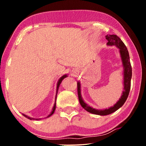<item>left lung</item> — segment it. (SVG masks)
Instances as JSON below:
<instances>
[{
  "label": "left lung",
  "instance_id": "obj_1",
  "mask_svg": "<svg viewBox=\"0 0 146 146\" xmlns=\"http://www.w3.org/2000/svg\"><path fill=\"white\" fill-rule=\"evenodd\" d=\"M106 38L108 40L107 44L109 46H115L118 48L120 49V53L121 57H122L123 66L124 70H123V91L122 95L120 100L118 101L117 104L109 109H106L104 110H98L93 109L90 106H89L87 104H86L81 97L80 95V82H77V91L79 102L82 107L86 110L87 111L95 115H108L111 113L115 112L118 110L120 107L123 105L125 100H127L128 95H129L130 88H131V79L132 76V68L130 63V59L129 52H128L126 46L123 42L122 40L116 35H107L106 36Z\"/></svg>",
  "mask_w": 146,
  "mask_h": 146
}]
</instances>
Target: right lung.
Returning a JSON list of instances; mask_svg holds the SVG:
<instances>
[{
  "label": "right lung",
  "mask_w": 146,
  "mask_h": 146,
  "mask_svg": "<svg viewBox=\"0 0 146 146\" xmlns=\"http://www.w3.org/2000/svg\"><path fill=\"white\" fill-rule=\"evenodd\" d=\"M66 76H67V75H64V76H62V77H61L60 79H59L58 82V83H57V86H56V97H55V104H54V106H53V111H52V112H51V114L48 116V117H50V116H51V115H53V113L55 112V108H56V95H57V93H58V90L59 86H60V84H61L62 81L63 79H64V78H66ZM23 116H24V117H26V118H28V119H29V120H39L38 118H31V117H28V116L26 115H24V114H23Z\"/></svg>",
  "instance_id": "right-lung-1"
}]
</instances>
